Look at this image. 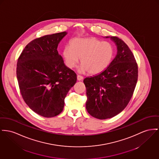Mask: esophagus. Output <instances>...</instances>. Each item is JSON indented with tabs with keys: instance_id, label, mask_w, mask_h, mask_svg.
<instances>
[{
	"instance_id": "esophagus-1",
	"label": "esophagus",
	"mask_w": 159,
	"mask_h": 159,
	"mask_svg": "<svg viewBox=\"0 0 159 159\" xmlns=\"http://www.w3.org/2000/svg\"><path fill=\"white\" fill-rule=\"evenodd\" d=\"M83 76H81V75H77V80H78V81H81V80H83Z\"/></svg>"
}]
</instances>
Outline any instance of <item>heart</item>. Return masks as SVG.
<instances>
[{
    "mask_svg": "<svg viewBox=\"0 0 159 159\" xmlns=\"http://www.w3.org/2000/svg\"><path fill=\"white\" fill-rule=\"evenodd\" d=\"M115 54V48L111 43L102 42L95 37L75 38L70 46L64 47L63 51L65 63L69 68L78 64L80 58L83 72L88 71L90 74H97L111 63Z\"/></svg>",
    "mask_w": 159,
    "mask_h": 159,
    "instance_id": "1",
    "label": "heart"
}]
</instances>
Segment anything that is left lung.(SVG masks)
Returning a JSON list of instances; mask_svg holds the SVG:
<instances>
[{
  "label": "left lung",
  "mask_w": 159,
  "mask_h": 159,
  "mask_svg": "<svg viewBox=\"0 0 159 159\" xmlns=\"http://www.w3.org/2000/svg\"><path fill=\"white\" fill-rule=\"evenodd\" d=\"M110 39L116 45V56L105 70L83 81L87 111L99 119L120 113L129 103L138 81V64L134 55L119 38L110 37Z\"/></svg>",
  "instance_id": "left-lung-1"
}]
</instances>
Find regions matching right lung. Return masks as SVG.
I'll list each match as a JSON object with an SVG mask.
<instances>
[{"label":"right lung","mask_w":159,"mask_h":159,"mask_svg":"<svg viewBox=\"0 0 159 159\" xmlns=\"http://www.w3.org/2000/svg\"><path fill=\"white\" fill-rule=\"evenodd\" d=\"M66 32L35 39L24 48L17 64V78L26 104L39 115L52 117L63 111L64 99L76 82L57 47Z\"/></svg>","instance_id":"add662e5"}]
</instances>
